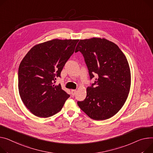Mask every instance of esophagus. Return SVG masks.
Instances as JSON below:
<instances>
[{"mask_svg": "<svg viewBox=\"0 0 153 153\" xmlns=\"http://www.w3.org/2000/svg\"><path fill=\"white\" fill-rule=\"evenodd\" d=\"M76 93V90H71V94H72L73 96H74Z\"/></svg>", "mask_w": 153, "mask_h": 153, "instance_id": "34e87169", "label": "esophagus"}]
</instances>
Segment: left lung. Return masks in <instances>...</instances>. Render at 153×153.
<instances>
[{
    "instance_id": "left-lung-1",
    "label": "left lung",
    "mask_w": 153,
    "mask_h": 153,
    "mask_svg": "<svg viewBox=\"0 0 153 153\" xmlns=\"http://www.w3.org/2000/svg\"><path fill=\"white\" fill-rule=\"evenodd\" d=\"M82 54L90 79L97 76L87 88V96L77 105L94 120L113 117L123 107L130 87L127 59L119 47L105 39L80 40L75 52Z\"/></svg>"
}]
</instances>
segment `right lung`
<instances>
[{"label":"right lung","instance_id":"obj_1","mask_svg":"<svg viewBox=\"0 0 153 153\" xmlns=\"http://www.w3.org/2000/svg\"><path fill=\"white\" fill-rule=\"evenodd\" d=\"M79 40L53 39L35 45L18 68V90L23 103L39 117L52 116L62 109L70 97L57 77L75 50Z\"/></svg>","mask_w":153,"mask_h":153}]
</instances>
